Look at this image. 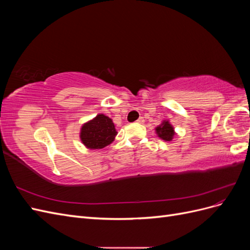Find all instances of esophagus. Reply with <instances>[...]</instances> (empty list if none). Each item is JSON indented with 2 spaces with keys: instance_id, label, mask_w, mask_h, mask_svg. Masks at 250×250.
I'll list each match as a JSON object with an SVG mask.
<instances>
[{
  "instance_id": "esophagus-1",
  "label": "esophagus",
  "mask_w": 250,
  "mask_h": 250,
  "mask_svg": "<svg viewBox=\"0 0 250 250\" xmlns=\"http://www.w3.org/2000/svg\"><path fill=\"white\" fill-rule=\"evenodd\" d=\"M137 123H138V124H143V123H144V118H143V117L139 118V119L137 120Z\"/></svg>"
}]
</instances>
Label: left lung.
Segmentation results:
<instances>
[{
    "label": "left lung",
    "mask_w": 250,
    "mask_h": 250,
    "mask_svg": "<svg viewBox=\"0 0 250 250\" xmlns=\"http://www.w3.org/2000/svg\"><path fill=\"white\" fill-rule=\"evenodd\" d=\"M155 131L158 138H161L165 142H171L175 135V131H174V127L170 124L169 121L165 120L161 125H158L155 128Z\"/></svg>",
    "instance_id": "obj_1"
}]
</instances>
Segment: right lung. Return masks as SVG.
<instances>
[{
  "label": "right lung",
  "mask_w": 250,
  "mask_h": 250,
  "mask_svg": "<svg viewBox=\"0 0 250 250\" xmlns=\"http://www.w3.org/2000/svg\"><path fill=\"white\" fill-rule=\"evenodd\" d=\"M117 134L112 120L100 113L82 125L80 140L87 149H102L115 141Z\"/></svg>",
  "instance_id": "obj_1"
}]
</instances>
